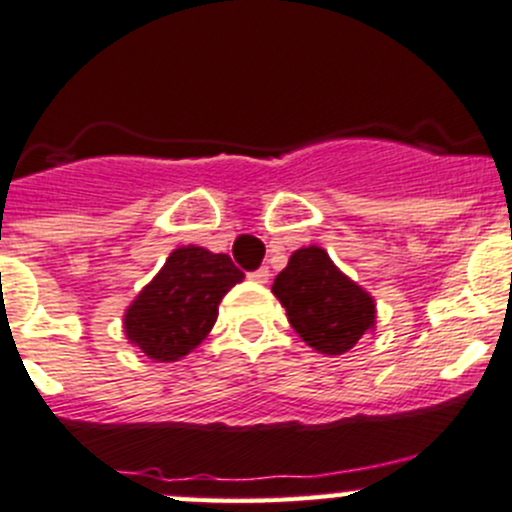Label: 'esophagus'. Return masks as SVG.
Segmentation results:
<instances>
[{
	"instance_id": "obj_1",
	"label": "esophagus",
	"mask_w": 512,
	"mask_h": 512,
	"mask_svg": "<svg viewBox=\"0 0 512 512\" xmlns=\"http://www.w3.org/2000/svg\"><path fill=\"white\" fill-rule=\"evenodd\" d=\"M250 280L257 282V285H265V282L270 280V270H267V267H260V270L250 272Z\"/></svg>"
}]
</instances>
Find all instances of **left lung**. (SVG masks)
<instances>
[{"label": "left lung", "mask_w": 512, "mask_h": 512, "mask_svg": "<svg viewBox=\"0 0 512 512\" xmlns=\"http://www.w3.org/2000/svg\"><path fill=\"white\" fill-rule=\"evenodd\" d=\"M272 292L294 332L322 354H344L374 329L376 304L317 245L292 252Z\"/></svg>", "instance_id": "left-lung-1"}]
</instances>
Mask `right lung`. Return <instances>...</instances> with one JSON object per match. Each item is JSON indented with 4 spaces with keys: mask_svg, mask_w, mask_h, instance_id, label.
<instances>
[{
    "mask_svg": "<svg viewBox=\"0 0 512 512\" xmlns=\"http://www.w3.org/2000/svg\"><path fill=\"white\" fill-rule=\"evenodd\" d=\"M242 277L227 255L178 247L123 314L128 342L148 359L178 361L208 337L218 304Z\"/></svg>",
    "mask_w": 512,
    "mask_h": 512,
    "instance_id": "add662e5",
    "label": "right lung"
}]
</instances>
